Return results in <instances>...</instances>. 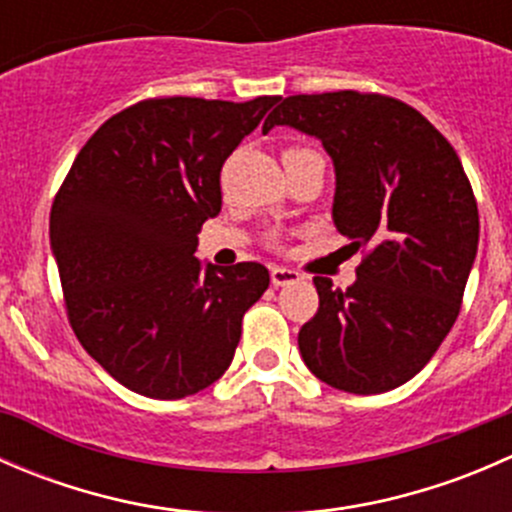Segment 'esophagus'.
Returning <instances> with one entry per match:
<instances>
[{
  "mask_svg": "<svg viewBox=\"0 0 512 512\" xmlns=\"http://www.w3.org/2000/svg\"><path fill=\"white\" fill-rule=\"evenodd\" d=\"M270 280H272V287H285V285H294V282L302 280V275L294 270H287V267H272Z\"/></svg>",
  "mask_w": 512,
  "mask_h": 512,
  "instance_id": "34e87169",
  "label": "esophagus"
}]
</instances>
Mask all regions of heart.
I'll return each instance as SVG.
<instances>
[{
	"label": "heart",
	"mask_w": 512,
	"mask_h": 512,
	"mask_svg": "<svg viewBox=\"0 0 512 512\" xmlns=\"http://www.w3.org/2000/svg\"><path fill=\"white\" fill-rule=\"evenodd\" d=\"M297 153H309V151H304V148H289L285 156H297Z\"/></svg>",
	"instance_id": "1"
}]
</instances>
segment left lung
<instances>
[{
    "mask_svg": "<svg viewBox=\"0 0 512 512\" xmlns=\"http://www.w3.org/2000/svg\"><path fill=\"white\" fill-rule=\"evenodd\" d=\"M289 126L322 141L337 175L332 220L356 282L314 277L319 309L299 329L317 379L349 394H384L414 379L461 312L478 252V205L451 143L416 111L379 94L289 96L262 133Z\"/></svg>",
    "mask_w": 512,
    "mask_h": 512,
    "instance_id": "1",
    "label": "left lung"
}]
</instances>
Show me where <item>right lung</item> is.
Returning a JSON list of instances; mask_svg holds the SVG:
<instances>
[{
  "mask_svg": "<svg viewBox=\"0 0 512 512\" xmlns=\"http://www.w3.org/2000/svg\"><path fill=\"white\" fill-rule=\"evenodd\" d=\"M277 101H141L71 165L51 205V252L81 347L126 389L183 399L230 366L270 272L203 265L198 232L220 213L227 156Z\"/></svg>",
  "mask_w": 512,
  "mask_h": 512,
  "instance_id": "add662e5",
  "label": "right lung"
}]
</instances>
